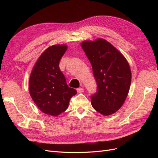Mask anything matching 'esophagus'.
<instances>
[{
    "instance_id": "34e87169",
    "label": "esophagus",
    "mask_w": 158,
    "mask_h": 158,
    "mask_svg": "<svg viewBox=\"0 0 158 158\" xmlns=\"http://www.w3.org/2000/svg\"><path fill=\"white\" fill-rule=\"evenodd\" d=\"M76 90H77V92L78 93H82V92H84V88H82V87H80V88H78L76 89Z\"/></svg>"
}]
</instances>
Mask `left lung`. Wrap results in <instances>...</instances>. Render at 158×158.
I'll return each mask as SVG.
<instances>
[{
    "instance_id": "obj_1",
    "label": "left lung",
    "mask_w": 158,
    "mask_h": 158,
    "mask_svg": "<svg viewBox=\"0 0 158 158\" xmlns=\"http://www.w3.org/2000/svg\"><path fill=\"white\" fill-rule=\"evenodd\" d=\"M92 66L97 92L91 95L94 109L109 115L121 107L131 83V71L126 59L106 40L85 41L81 44Z\"/></svg>"
}]
</instances>
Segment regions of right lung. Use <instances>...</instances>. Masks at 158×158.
I'll return each mask as SVG.
<instances>
[{
  "label": "right lung",
  "mask_w": 158,
  "mask_h": 158,
  "mask_svg": "<svg viewBox=\"0 0 158 158\" xmlns=\"http://www.w3.org/2000/svg\"><path fill=\"white\" fill-rule=\"evenodd\" d=\"M66 49L65 45L47 48L37 60L30 78L29 91L33 102L42 112L52 116L63 113L71 98L77 93L69 87L59 68Z\"/></svg>",
  "instance_id": "1"
}]
</instances>
